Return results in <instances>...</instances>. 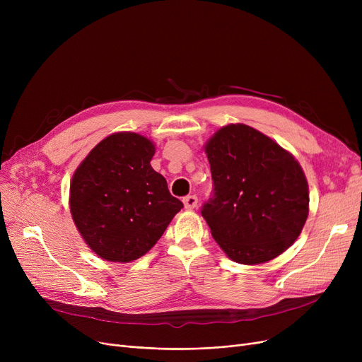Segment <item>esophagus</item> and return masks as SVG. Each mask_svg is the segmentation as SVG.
<instances>
[{"label": "esophagus", "mask_w": 362, "mask_h": 362, "mask_svg": "<svg viewBox=\"0 0 362 362\" xmlns=\"http://www.w3.org/2000/svg\"><path fill=\"white\" fill-rule=\"evenodd\" d=\"M183 204L187 210H192V208H195L198 205V198H197V195H187L183 198Z\"/></svg>", "instance_id": "34e87169"}]
</instances>
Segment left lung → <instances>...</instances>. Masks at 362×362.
<instances>
[{"mask_svg":"<svg viewBox=\"0 0 362 362\" xmlns=\"http://www.w3.org/2000/svg\"><path fill=\"white\" fill-rule=\"evenodd\" d=\"M213 195L201 214L230 259L267 262L298 239L308 217V183L286 149L246 124L206 142Z\"/></svg>","mask_w":362,"mask_h":362,"instance_id":"left-lung-1","label":"left lung"}]
</instances>
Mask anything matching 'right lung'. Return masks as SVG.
<instances>
[{"mask_svg": "<svg viewBox=\"0 0 362 362\" xmlns=\"http://www.w3.org/2000/svg\"><path fill=\"white\" fill-rule=\"evenodd\" d=\"M156 146L138 133L103 139L74 171L70 211L89 248L112 262L146 254L183 206L151 167Z\"/></svg>", "mask_w": 362, "mask_h": 362, "instance_id": "add662e5", "label": "right lung"}]
</instances>
